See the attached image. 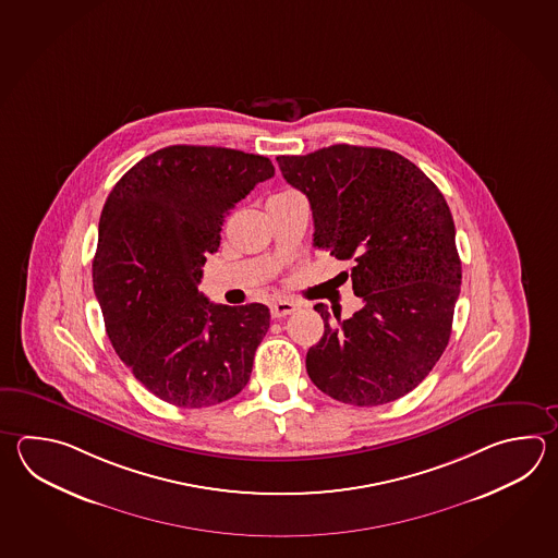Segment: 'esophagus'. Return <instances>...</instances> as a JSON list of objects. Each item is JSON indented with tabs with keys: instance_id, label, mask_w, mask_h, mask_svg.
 Returning a JSON list of instances; mask_svg holds the SVG:
<instances>
[{
	"instance_id": "34e87169",
	"label": "esophagus",
	"mask_w": 558,
	"mask_h": 558,
	"mask_svg": "<svg viewBox=\"0 0 558 558\" xmlns=\"http://www.w3.org/2000/svg\"><path fill=\"white\" fill-rule=\"evenodd\" d=\"M298 310L296 302L292 300H276L270 304V312H272V318H286L290 314H294Z\"/></svg>"
}]
</instances>
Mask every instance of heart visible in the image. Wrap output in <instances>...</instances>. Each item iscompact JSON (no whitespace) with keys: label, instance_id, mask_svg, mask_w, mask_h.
<instances>
[{"label":"heart","instance_id":"b5f03b06","mask_svg":"<svg viewBox=\"0 0 558 558\" xmlns=\"http://www.w3.org/2000/svg\"><path fill=\"white\" fill-rule=\"evenodd\" d=\"M288 194H294V193H292V191H288V193L276 194V196H288Z\"/></svg>","mask_w":558,"mask_h":558}]
</instances>
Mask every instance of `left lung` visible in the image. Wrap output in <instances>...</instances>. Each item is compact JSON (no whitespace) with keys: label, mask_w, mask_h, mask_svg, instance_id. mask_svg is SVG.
<instances>
[{"label":"left lung","mask_w":558,"mask_h":558,"mask_svg":"<svg viewBox=\"0 0 558 558\" xmlns=\"http://www.w3.org/2000/svg\"><path fill=\"white\" fill-rule=\"evenodd\" d=\"M276 160L310 201L314 246L353 262V294L364 300L348 319L314 306L324 336L307 350V376L360 408L403 398L445 352L459 298L461 260L444 194L387 148L331 145Z\"/></svg>","instance_id":"left-lung-1"}]
</instances>
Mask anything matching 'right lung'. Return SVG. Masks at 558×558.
I'll use <instances>...</instances> for the list:
<instances>
[{
    "mask_svg": "<svg viewBox=\"0 0 558 558\" xmlns=\"http://www.w3.org/2000/svg\"><path fill=\"white\" fill-rule=\"evenodd\" d=\"M270 159L225 147L172 145L117 182L99 220L93 288L107 336L133 376L177 408L239 396L270 328L264 304H213L198 292L230 210Z\"/></svg>",
    "mask_w": 558,
    "mask_h": 558,
    "instance_id": "add662e5",
    "label": "right lung"
}]
</instances>
